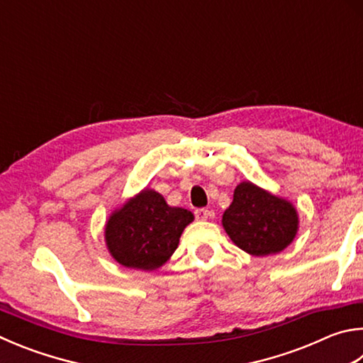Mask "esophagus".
<instances>
[{
	"instance_id": "esophagus-1",
	"label": "esophagus",
	"mask_w": 363,
	"mask_h": 363,
	"mask_svg": "<svg viewBox=\"0 0 363 363\" xmlns=\"http://www.w3.org/2000/svg\"><path fill=\"white\" fill-rule=\"evenodd\" d=\"M195 217H196V220H206L208 217H209V211L204 209V208L196 209L195 211Z\"/></svg>"
}]
</instances>
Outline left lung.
<instances>
[{
	"mask_svg": "<svg viewBox=\"0 0 363 363\" xmlns=\"http://www.w3.org/2000/svg\"><path fill=\"white\" fill-rule=\"evenodd\" d=\"M222 227L236 246L254 257L279 254L298 232L294 204L268 190L242 181L222 216Z\"/></svg>",
	"mask_w": 363,
	"mask_h": 363,
	"instance_id": "left-lung-1",
	"label": "left lung"
}]
</instances>
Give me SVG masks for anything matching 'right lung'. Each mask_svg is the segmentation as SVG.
Segmentation results:
<instances>
[{"label": "right lung", "instance_id": "right-lung-1", "mask_svg": "<svg viewBox=\"0 0 363 363\" xmlns=\"http://www.w3.org/2000/svg\"><path fill=\"white\" fill-rule=\"evenodd\" d=\"M194 219L190 211L169 206L159 192L146 187L111 213L104 241L122 267L154 272L174 254L184 228Z\"/></svg>", "mask_w": 363, "mask_h": 363}]
</instances>
